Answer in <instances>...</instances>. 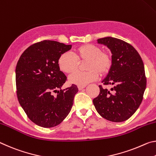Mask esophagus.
Listing matches in <instances>:
<instances>
[{
	"mask_svg": "<svg viewBox=\"0 0 156 156\" xmlns=\"http://www.w3.org/2000/svg\"><path fill=\"white\" fill-rule=\"evenodd\" d=\"M86 87V86H78V89L80 90H82L83 88H84Z\"/></svg>",
	"mask_w": 156,
	"mask_h": 156,
	"instance_id": "esophagus-1",
	"label": "esophagus"
}]
</instances>
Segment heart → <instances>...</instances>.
<instances>
[{"instance_id":"obj_1","label":"heart","mask_w":156,"mask_h":156,"mask_svg":"<svg viewBox=\"0 0 156 156\" xmlns=\"http://www.w3.org/2000/svg\"><path fill=\"white\" fill-rule=\"evenodd\" d=\"M86 71H76L69 76L71 83L78 86H86L95 81L99 74L105 75L109 72L113 63V58L108 51L102 50L98 45L87 43L75 48L73 55L68 52L62 53L58 58L60 70L65 73H72L78 68L80 62L86 61Z\"/></svg>"}]
</instances>
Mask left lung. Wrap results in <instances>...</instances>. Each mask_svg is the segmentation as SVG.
I'll return each mask as SVG.
<instances>
[{
	"instance_id": "left-lung-1",
	"label": "left lung",
	"mask_w": 156,
	"mask_h": 156,
	"mask_svg": "<svg viewBox=\"0 0 156 156\" xmlns=\"http://www.w3.org/2000/svg\"><path fill=\"white\" fill-rule=\"evenodd\" d=\"M111 50L113 63L104 86L99 85V95L93 99L97 111L107 120L120 122L130 118L142 103L147 77L141 57L131 44L111 37L98 39Z\"/></svg>"
}]
</instances>
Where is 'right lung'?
<instances>
[{"label": "right lung", "mask_w": 156, "mask_h": 156, "mask_svg": "<svg viewBox=\"0 0 156 156\" xmlns=\"http://www.w3.org/2000/svg\"><path fill=\"white\" fill-rule=\"evenodd\" d=\"M71 45L55 41L35 43L25 50L16 67V95L20 105L30 120L51 128L59 124L70 113L77 86L61 88L67 77L58 68L59 56ZM60 89L59 91H57ZM58 93L57 96L54 93Z\"/></svg>", "instance_id": "1"}]
</instances>
